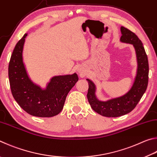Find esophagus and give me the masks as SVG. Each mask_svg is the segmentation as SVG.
<instances>
[{
	"instance_id": "1",
	"label": "esophagus",
	"mask_w": 157,
	"mask_h": 157,
	"mask_svg": "<svg viewBox=\"0 0 157 157\" xmlns=\"http://www.w3.org/2000/svg\"><path fill=\"white\" fill-rule=\"evenodd\" d=\"M78 73H80L81 75H82V74H83L84 72V71H83V70H80V69H79V70H78Z\"/></svg>"
}]
</instances>
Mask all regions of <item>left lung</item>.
Returning <instances> with one entry per match:
<instances>
[{"mask_svg":"<svg viewBox=\"0 0 157 157\" xmlns=\"http://www.w3.org/2000/svg\"><path fill=\"white\" fill-rule=\"evenodd\" d=\"M120 30V42L132 44L136 53L137 69L132 87L124 95L101 101L96 96L95 84L86 79L88 82L87 98L91 108L99 115L108 117H117L131 112L146 92L148 83L149 66L143 44L135 33L126 27H121Z\"/></svg>","mask_w":157,"mask_h":157,"instance_id":"left-lung-1","label":"left lung"}]
</instances>
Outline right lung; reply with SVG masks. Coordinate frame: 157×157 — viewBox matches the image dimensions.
<instances>
[{"instance_id": "1", "label": "right lung", "mask_w": 157, "mask_h": 157, "mask_svg": "<svg viewBox=\"0 0 157 157\" xmlns=\"http://www.w3.org/2000/svg\"><path fill=\"white\" fill-rule=\"evenodd\" d=\"M27 33L16 44L11 56L8 73L11 93L17 103L29 115L51 117L61 112L66 98L78 81L76 73L53 76L45 88L30 79L23 62L22 52Z\"/></svg>"}]
</instances>
